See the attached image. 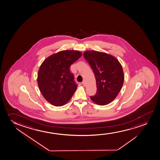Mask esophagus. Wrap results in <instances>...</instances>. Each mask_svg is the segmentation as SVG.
<instances>
[{
    "mask_svg": "<svg viewBox=\"0 0 160 160\" xmlns=\"http://www.w3.org/2000/svg\"><path fill=\"white\" fill-rule=\"evenodd\" d=\"M82 85H83L84 86H85V85H86L85 81H82Z\"/></svg>",
    "mask_w": 160,
    "mask_h": 160,
    "instance_id": "1",
    "label": "esophagus"
}]
</instances>
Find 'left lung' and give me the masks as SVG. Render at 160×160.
<instances>
[{
  "mask_svg": "<svg viewBox=\"0 0 160 160\" xmlns=\"http://www.w3.org/2000/svg\"><path fill=\"white\" fill-rule=\"evenodd\" d=\"M83 55L96 78L97 91L90 98L99 105H108L115 99L124 83L122 66L116 58L104 52L87 50Z\"/></svg>",
  "mask_w": 160,
  "mask_h": 160,
  "instance_id": "left-lung-1",
  "label": "left lung"
}]
</instances>
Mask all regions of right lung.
<instances>
[{"mask_svg": "<svg viewBox=\"0 0 160 160\" xmlns=\"http://www.w3.org/2000/svg\"><path fill=\"white\" fill-rule=\"evenodd\" d=\"M82 55L78 50H62L46 58L38 74V83L44 99L55 106H61L70 100L77 89L71 64Z\"/></svg>", "mask_w": 160, "mask_h": 160, "instance_id": "obj_1", "label": "right lung"}]
</instances>
